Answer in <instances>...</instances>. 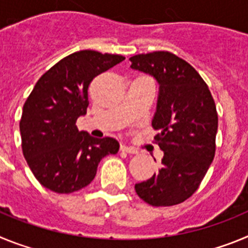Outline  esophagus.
I'll return each instance as SVG.
<instances>
[{
	"label": "esophagus",
	"instance_id": "obj_1",
	"mask_svg": "<svg viewBox=\"0 0 248 248\" xmlns=\"http://www.w3.org/2000/svg\"><path fill=\"white\" fill-rule=\"evenodd\" d=\"M120 150L125 151V153H128V154H138L137 149L131 148V146H128V145H122L120 146Z\"/></svg>",
	"mask_w": 248,
	"mask_h": 248
}]
</instances>
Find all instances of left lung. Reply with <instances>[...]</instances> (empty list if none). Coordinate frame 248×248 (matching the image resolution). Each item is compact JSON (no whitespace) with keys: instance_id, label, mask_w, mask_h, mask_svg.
Returning <instances> with one entry per match:
<instances>
[{"instance_id":"1","label":"left lung","mask_w":248,"mask_h":248,"mask_svg":"<svg viewBox=\"0 0 248 248\" xmlns=\"http://www.w3.org/2000/svg\"><path fill=\"white\" fill-rule=\"evenodd\" d=\"M133 69L159 83L151 125L164 151L161 169L135 191L151 206L184 202L199 189L215 156L217 111L209 87L192 65L165 50L130 58Z\"/></svg>"}]
</instances>
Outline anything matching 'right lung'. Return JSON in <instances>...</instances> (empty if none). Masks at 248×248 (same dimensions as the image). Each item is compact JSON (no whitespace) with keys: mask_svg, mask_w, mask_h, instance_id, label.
<instances>
[{"mask_svg":"<svg viewBox=\"0 0 248 248\" xmlns=\"http://www.w3.org/2000/svg\"><path fill=\"white\" fill-rule=\"evenodd\" d=\"M124 59L97 50L74 52L48 69L31 92L19 122L22 151L34 177L50 191L83 189L93 181L100 160L119 150L118 140L95 139L78 130L76 122L87 114L92 80Z\"/></svg>","mask_w":248,"mask_h":248,"instance_id":"1","label":"right lung"}]
</instances>
